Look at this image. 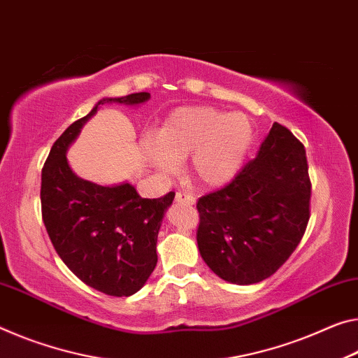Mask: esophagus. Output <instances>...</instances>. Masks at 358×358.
<instances>
[{"label":"esophagus","instance_id":"34e87169","mask_svg":"<svg viewBox=\"0 0 358 358\" xmlns=\"http://www.w3.org/2000/svg\"><path fill=\"white\" fill-rule=\"evenodd\" d=\"M175 202L185 203V206H194L196 199L191 194H188V192H181L180 191V192H177V194H175Z\"/></svg>","mask_w":358,"mask_h":358}]
</instances>
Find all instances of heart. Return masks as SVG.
Instances as JSON below:
<instances>
[{
  "label": "heart",
  "instance_id": "obj_1",
  "mask_svg": "<svg viewBox=\"0 0 358 358\" xmlns=\"http://www.w3.org/2000/svg\"><path fill=\"white\" fill-rule=\"evenodd\" d=\"M253 140V122L243 113L183 106L166 117L156 141H145L143 152L152 167L166 173L175 172L189 156L191 177L207 188H218L239 173Z\"/></svg>",
  "mask_w": 358,
  "mask_h": 358
}]
</instances>
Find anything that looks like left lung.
<instances>
[{"instance_id":"1","label":"left lung","mask_w":358,"mask_h":358,"mask_svg":"<svg viewBox=\"0 0 358 358\" xmlns=\"http://www.w3.org/2000/svg\"><path fill=\"white\" fill-rule=\"evenodd\" d=\"M310 181L301 141L274 122L257 157L223 189L197 202V247L236 285L268 279L298 247L309 221Z\"/></svg>"}]
</instances>
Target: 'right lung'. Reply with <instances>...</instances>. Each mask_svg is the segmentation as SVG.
<instances>
[{"mask_svg":"<svg viewBox=\"0 0 358 358\" xmlns=\"http://www.w3.org/2000/svg\"><path fill=\"white\" fill-rule=\"evenodd\" d=\"M150 99L138 92L97 101L57 138L41 173L43 220L55 252L86 285L110 296H130L150 279L159 229L175 192L143 199L129 181L92 183L73 172L66 152L100 105L138 106Z\"/></svg>","mask_w":358,"mask_h":358,"instance_id":"obj_1","label":"right lung"}]
</instances>
